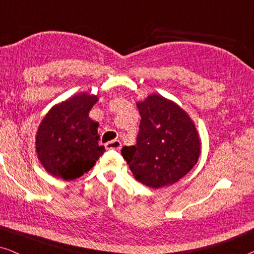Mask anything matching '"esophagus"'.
I'll return each instance as SVG.
<instances>
[{"mask_svg":"<svg viewBox=\"0 0 254 254\" xmlns=\"http://www.w3.org/2000/svg\"><path fill=\"white\" fill-rule=\"evenodd\" d=\"M105 148L107 149V150H120L121 149V142L119 140H112L110 142H107V143L105 144Z\"/></svg>","mask_w":254,"mask_h":254,"instance_id":"1","label":"esophagus"}]
</instances>
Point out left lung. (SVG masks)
<instances>
[{"label":"left lung","mask_w":254,"mask_h":254,"mask_svg":"<svg viewBox=\"0 0 254 254\" xmlns=\"http://www.w3.org/2000/svg\"><path fill=\"white\" fill-rule=\"evenodd\" d=\"M136 106L141 116L136 145L121 149L137 182L151 189L172 185L196 164L201 141L186 111L161 95Z\"/></svg>","instance_id":"left-lung-1"}]
</instances>
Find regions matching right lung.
Listing matches in <instances>:
<instances>
[{
    "mask_svg": "<svg viewBox=\"0 0 254 254\" xmlns=\"http://www.w3.org/2000/svg\"><path fill=\"white\" fill-rule=\"evenodd\" d=\"M98 96L81 92L54 105L36 135V151L44 169L57 178L74 180L90 171L104 154L99 124L89 117Z\"/></svg>",
    "mask_w": 254,
    "mask_h": 254,
    "instance_id": "add662e5",
    "label": "right lung"
}]
</instances>
